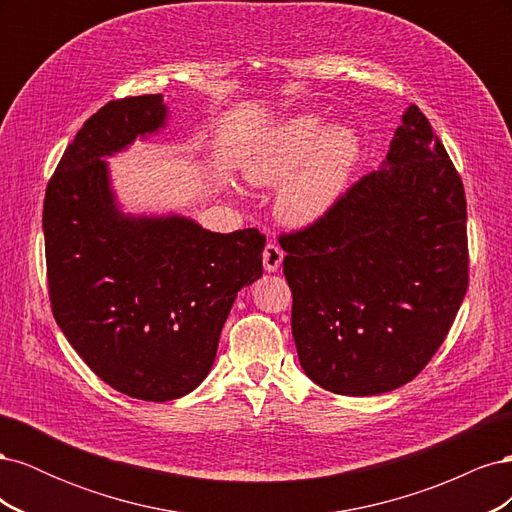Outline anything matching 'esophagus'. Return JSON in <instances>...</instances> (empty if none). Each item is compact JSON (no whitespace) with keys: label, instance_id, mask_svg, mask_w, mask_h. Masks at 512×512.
<instances>
[{"label":"esophagus","instance_id":"34e87169","mask_svg":"<svg viewBox=\"0 0 512 512\" xmlns=\"http://www.w3.org/2000/svg\"><path fill=\"white\" fill-rule=\"evenodd\" d=\"M282 260H284L282 247L277 243H267L265 252H262V265H265V271H269V273L280 271Z\"/></svg>","mask_w":512,"mask_h":512}]
</instances>
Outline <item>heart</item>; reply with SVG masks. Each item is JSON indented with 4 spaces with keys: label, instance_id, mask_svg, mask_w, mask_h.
Instances as JSON below:
<instances>
[{
    "label": "heart",
    "instance_id": "b5f03b06",
    "mask_svg": "<svg viewBox=\"0 0 512 512\" xmlns=\"http://www.w3.org/2000/svg\"><path fill=\"white\" fill-rule=\"evenodd\" d=\"M359 160V136L342 123L301 115L284 121L262 141L243 166L254 185H280L275 211L280 220L305 228L320 222L350 181Z\"/></svg>",
    "mask_w": 512,
    "mask_h": 512
}]
</instances>
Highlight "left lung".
I'll list each match as a JSON object with an SVG mask.
<instances>
[{
  "label": "left lung",
  "mask_w": 512,
  "mask_h": 512,
  "mask_svg": "<svg viewBox=\"0 0 512 512\" xmlns=\"http://www.w3.org/2000/svg\"><path fill=\"white\" fill-rule=\"evenodd\" d=\"M466 220L461 177L412 104L380 168L320 222L280 237L309 380L367 397L421 374L466 297Z\"/></svg>",
  "instance_id": "left-lung-1"
}]
</instances>
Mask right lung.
Masks as SVG:
<instances>
[{
  "label": "right lung",
  "instance_id": "1",
  "mask_svg": "<svg viewBox=\"0 0 512 512\" xmlns=\"http://www.w3.org/2000/svg\"><path fill=\"white\" fill-rule=\"evenodd\" d=\"M162 94L108 102L59 160L42 230L53 316L115 391L168 401L207 378L230 307L262 275L265 235L123 213L104 158L166 128Z\"/></svg>",
  "mask_w": 512,
  "mask_h": 512
}]
</instances>
